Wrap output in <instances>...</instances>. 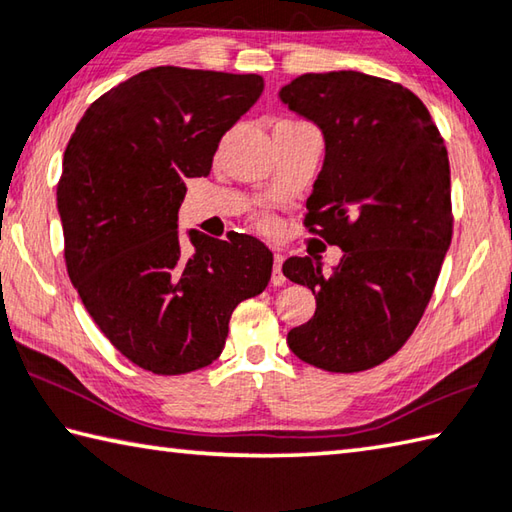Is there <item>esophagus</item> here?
Listing matches in <instances>:
<instances>
[{
	"label": "esophagus",
	"instance_id": "esophagus-1",
	"mask_svg": "<svg viewBox=\"0 0 512 512\" xmlns=\"http://www.w3.org/2000/svg\"><path fill=\"white\" fill-rule=\"evenodd\" d=\"M272 283H274V285H283V283H285V274H283V256H281V254H274Z\"/></svg>",
	"mask_w": 512,
	"mask_h": 512
}]
</instances>
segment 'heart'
Segmentation results:
<instances>
[{
  "mask_svg": "<svg viewBox=\"0 0 512 512\" xmlns=\"http://www.w3.org/2000/svg\"><path fill=\"white\" fill-rule=\"evenodd\" d=\"M260 225H263V227H269V225H272V220H267V218H263V220H260Z\"/></svg>",
  "mask_w": 512,
  "mask_h": 512,
  "instance_id": "1",
  "label": "heart"
}]
</instances>
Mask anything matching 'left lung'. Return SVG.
<instances>
[{
	"instance_id": "8db88e82",
	"label": "left lung",
	"mask_w": 512,
	"mask_h": 512,
	"mask_svg": "<svg viewBox=\"0 0 512 512\" xmlns=\"http://www.w3.org/2000/svg\"><path fill=\"white\" fill-rule=\"evenodd\" d=\"M278 98L323 133V169L305 225L343 249L323 272L292 256L283 274L316 296L310 321L287 334L298 359L361 372L410 339L452 238L450 165L439 129L406 86L359 71L305 73Z\"/></svg>"
}]
</instances>
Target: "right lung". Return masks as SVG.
Instances as JSON below:
<instances>
[{
	"label": "right lung",
	"instance_id": "add662e5",
	"mask_svg": "<svg viewBox=\"0 0 512 512\" xmlns=\"http://www.w3.org/2000/svg\"><path fill=\"white\" fill-rule=\"evenodd\" d=\"M260 75L156 66L95 100L64 151L57 211L64 258L86 312L115 350L153 374L214 363L229 318L263 292L274 256L258 238L218 240L189 229L178 209L187 178L211 160L263 93Z\"/></svg>",
	"mask_w": 512,
	"mask_h": 512
}]
</instances>
